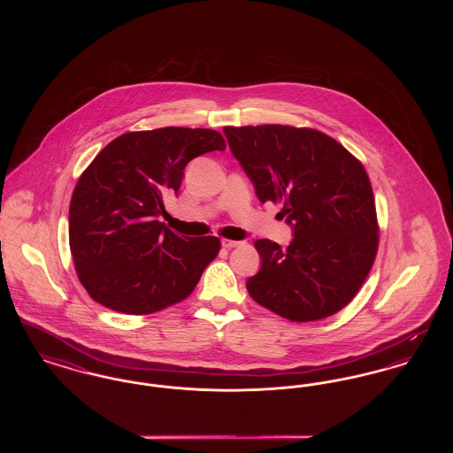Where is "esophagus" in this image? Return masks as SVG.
Here are the masks:
<instances>
[{
  "instance_id": "34e87169",
  "label": "esophagus",
  "mask_w": 453,
  "mask_h": 453,
  "mask_svg": "<svg viewBox=\"0 0 453 453\" xmlns=\"http://www.w3.org/2000/svg\"><path fill=\"white\" fill-rule=\"evenodd\" d=\"M242 242L241 241H233V239H222V246L226 248V250H231V248H236V246H241Z\"/></svg>"
}]
</instances>
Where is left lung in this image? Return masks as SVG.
Wrapping results in <instances>:
<instances>
[{"label":"left lung","instance_id":"1","mask_svg":"<svg viewBox=\"0 0 453 453\" xmlns=\"http://www.w3.org/2000/svg\"><path fill=\"white\" fill-rule=\"evenodd\" d=\"M261 203L281 202L294 239L255 248L261 268L246 287L259 305L296 323L342 311L375 261L379 224L364 165L333 137L307 127H224Z\"/></svg>","mask_w":453,"mask_h":453}]
</instances>
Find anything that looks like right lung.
Returning a JSON list of instances; mask_svg holds the SVG:
<instances>
[{
    "label": "right lung",
    "instance_id": "1",
    "mask_svg": "<svg viewBox=\"0 0 453 453\" xmlns=\"http://www.w3.org/2000/svg\"><path fill=\"white\" fill-rule=\"evenodd\" d=\"M224 150L217 130L163 127L122 134L96 154L69 205V248L93 301L142 316L194 292L220 241L178 236L157 219L185 166Z\"/></svg>",
    "mask_w": 453,
    "mask_h": 453
}]
</instances>
